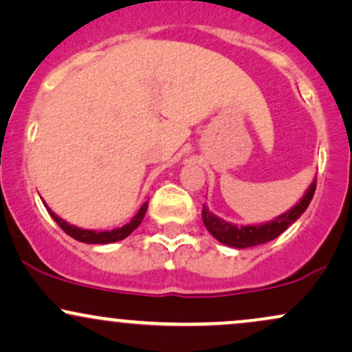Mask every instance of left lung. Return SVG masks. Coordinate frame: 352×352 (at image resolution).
Listing matches in <instances>:
<instances>
[{"instance_id":"obj_1","label":"left lung","mask_w":352,"mask_h":352,"mask_svg":"<svg viewBox=\"0 0 352 352\" xmlns=\"http://www.w3.org/2000/svg\"><path fill=\"white\" fill-rule=\"evenodd\" d=\"M314 190H316V179L311 182L305 195L301 197V200L293 208L281 213L280 217H276L272 221H266V223L240 225L238 227V225L225 221L223 218L210 212L207 205H204V210H201V218H204V225L207 227L208 232L220 243L232 246V248H250V246L266 243V241H272L276 236H280L289 225L294 223L306 212L309 201L313 200Z\"/></svg>"}]
</instances>
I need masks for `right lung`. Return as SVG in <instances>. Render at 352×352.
Masks as SVG:
<instances>
[{
	"label": "right lung",
	"mask_w": 352,
	"mask_h": 352,
	"mask_svg": "<svg viewBox=\"0 0 352 352\" xmlns=\"http://www.w3.org/2000/svg\"><path fill=\"white\" fill-rule=\"evenodd\" d=\"M147 207H148V201H145L142 207L139 208V212L135 213L134 218H132L129 223H125L124 227L114 228V230H102V232H99V230H84V228L76 227V225L67 223L66 220H63V218L56 215V213L46 205L50 215L54 218L56 223H58L59 227L67 233V235L74 238V240L82 241V243H91V245L116 243V241H120V240H124V238H127L137 227H139L140 223H142L145 212H147Z\"/></svg>",
	"instance_id": "obj_1"
}]
</instances>
